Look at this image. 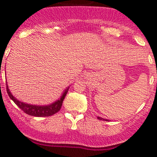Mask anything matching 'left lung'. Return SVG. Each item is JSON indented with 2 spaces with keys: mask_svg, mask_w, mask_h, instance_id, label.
Returning <instances> with one entry per match:
<instances>
[{
  "mask_svg": "<svg viewBox=\"0 0 157 157\" xmlns=\"http://www.w3.org/2000/svg\"><path fill=\"white\" fill-rule=\"evenodd\" d=\"M98 119L100 120H105V121H108V120H105V119H103V118H101V117H98Z\"/></svg>",
  "mask_w": 157,
  "mask_h": 157,
  "instance_id": "left-lung-1",
  "label": "left lung"
}]
</instances>
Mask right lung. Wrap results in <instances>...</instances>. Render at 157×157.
<instances>
[{
	"label": "right lung",
	"mask_w": 157,
	"mask_h": 157,
	"mask_svg": "<svg viewBox=\"0 0 157 157\" xmlns=\"http://www.w3.org/2000/svg\"><path fill=\"white\" fill-rule=\"evenodd\" d=\"M65 90L64 92L62 94L61 98L55 101L54 103L48 105H44V106H39V105H30V104H26L19 101V100L16 99V98H14V96L11 94L9 91L8 85H7V93H8L9 98L15 102L16 105L19 107V109H21L22 111L27 113V114L30 115L32 116H37V117H45V116H50L54 115L55 113L58 112L59 109H61L62 104H63V99H64L65 96H66L67 90Z\"/></svg>",
	"instance_id": "right-lung-1"
}]
</instances>
